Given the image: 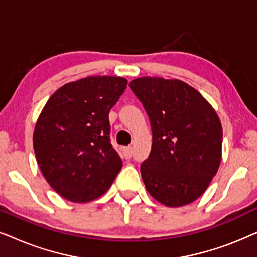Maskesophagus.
<instances>
[{"label": "esophagus", "instance_id": "esophagus-1", "mask_svg": "<svg viewBox=\"0 0 257 257\" xmlns=\"http://www.w3.org/2000/svg\"><path fill=\"white\" fill-rule=\"evenodd\" d=\"M122 153H124V157L126 158V159H130V158L132 157V153H133L132 147H125V149L122 150Z\"/></svg>", "mask_w": 257, "mask_h": 257}]
</instances>
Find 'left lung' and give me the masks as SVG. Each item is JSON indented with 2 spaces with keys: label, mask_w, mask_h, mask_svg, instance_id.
Returning <instances> with one entry per match:
<instances>
[{
  "label": "left lung",
  "mask_w": 257,
  "mask_h": 257,
  "mask_svg": "<svg viewBox=\"0 0 257 257\" xmlns=\"http://www.w3.org/2000/svg\"><path fill=\"white\" fill-rule=\"evenodd\" d=\"M128 86L143 103L152 127V150L140 166L147 192L172 208L195 201L220 167L219 115L182 80L140 77Z\"/></svg>",
  "instance_id": "1"
}]
</instances>
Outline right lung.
Segmentation results:
<instances>
[{"instance_id":"obj_1","label":"right lung","mask_w":257,"mask_h":257,"mask_svg":"<svg viewBox=\"0 0 257 257\" xmlns=\"http://www.w3.org/2000/svg\"><path fill=\"white\" fill-rule=\"evenodd\" d=\"M126 85L122 77H86L59 87L42 110L33 136L35 156L62 198L92 201L121 170V158L110 142L108 113Z\"/></svg>"}]
</instances>
